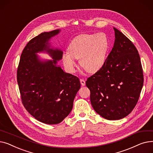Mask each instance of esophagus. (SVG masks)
I'll return each mask as SVG.
<instances>
[{
  "label": "esophagus",
  "mask_w": 153,
  "mask_h": 153,
  "mask_svg": "<svg viewBox=\"0 0 153 153\" xmlns=\"http://www.w3.org/2000/svg\"><path fill=\"white\" fill-rule=\"evenodd\" d=\"M80 82H81V84L82 86H84L85 85V81H84V79H80Z\"/></svg>",
  "instance_id": "1"
}]
</instances>
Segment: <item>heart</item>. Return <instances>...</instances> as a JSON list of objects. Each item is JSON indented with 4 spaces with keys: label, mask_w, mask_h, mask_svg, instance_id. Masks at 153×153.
I'll use <instances>...</instances> for the list:
<instances>
[{
    "label": "heart",
    "mask_w": 153,
    "mask_h": 153,
    "mask_svg": "<svg viewBox=\"0 0 153 153\" xmlns=\"http://www.w3.org/2000/svg\"><path fill=\"white\" fill-rule=\"evenodd\" d=\"M110 48V42L104 33L81 34L70 42L68 50L62 54L64 66L71 72L76 67L75 59H79L81 66L89 73H95L104 65Z\"/></svg>",
    "instance_id": "b5f03b06"
}]
</instances>
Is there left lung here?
<instances>
[{
	"label": "left lung",
	"instance_id": "8db88e82",
	"mask_svg": "<svg viewBox=\"0 0 153 153\" xmlns=\"http://www.w3.org/2000/svg\"><path fill=\"white\" fill-rule=\"evenodd\" d=\"M114 29L115 42L105 64L86 81L93 108L109 120L122 119L131 113L144 81L137 49L121 31Z\"/></svg>",
	"mask_w": 153,
	"mask_h": 153
}]
</instances>
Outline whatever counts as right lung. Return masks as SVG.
I'll use <instances>...</instances> for the list:
<instances>
[{
	"label": "right lung",
	"instance_id": "obj_1",
	"mask_svg": "<svg viewBox=\"0 0 153 153\" xmlns=\"http://www.w3.org/2000/svg\"><path fill=\"white\" fill-rule=\"evenodd\" d=\"M59 32H44L31 39L22 51L17 69L24 107L38 121L49 125L61 123L69 114L81 87L77 77L56 64L62 59V51L51 48L49 41ZM39 52L48 53L53 61L41 60L36 54Z\"/></svg>",
	"mask_w": 153,
	"mask_h": 153
}]
</instances>
